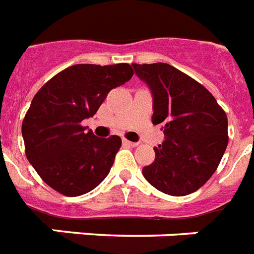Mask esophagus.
<instances>
[{"label": "esophagus", "instance_id": "esophagus-1", "mask_svg": "<svg viewBox=\"0 0 254 254\" xmlns=\"http://www.w3.org/2000/svg\"><path fill=\"white\" fill-rule=\"evenodd\" d=\"M122 141H123V144H125V145H127V147H136L137 145V143L129 141V140H127V139H123Z\"/></svg>", "mask_w": 254, "mask_h": 254}]
</instances>
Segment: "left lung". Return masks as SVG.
Returning <instances> with one entry per match:
<instances>
[{"instance_id": "8db88e82", "label": "left lung", "mask_w": 254, "mask_h": 254, "mask_svg": "<svg viewBox=\"0 0 254 254\" xmlns=\"http://www.w3.org/2000/svg\"><path fill=\"white\" fill-rule=\"evenodd\" d=\"M132 66L151 90L152 122L161 123L165 136L155 148V161L143 168L144 178L168 195L191 194L210 180L226 152V113L207 89L169 64Z\"/></svg>"}]
</instances>
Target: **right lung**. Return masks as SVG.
Here are the masks:
<instances>
[{
  "label": "right lung",
  "instance_id": "right-lung-1",
  "mask_svg": "<svg viewBox=\"0 0 254 254\" xmlns=\"http://www.w3.org/2000/svg\"><path fill=\"white\" fill-rule=\"evenodd\" d=\"M128 64H77L52 77L32 98L22 123L26 156L48 186L78 196L106 178L122 145L117 135L97 137L85 132L111 89L131 80Z\"/></svg>",
  "mask_w": 254,
  "mask_h": 254
}]
</instances>
